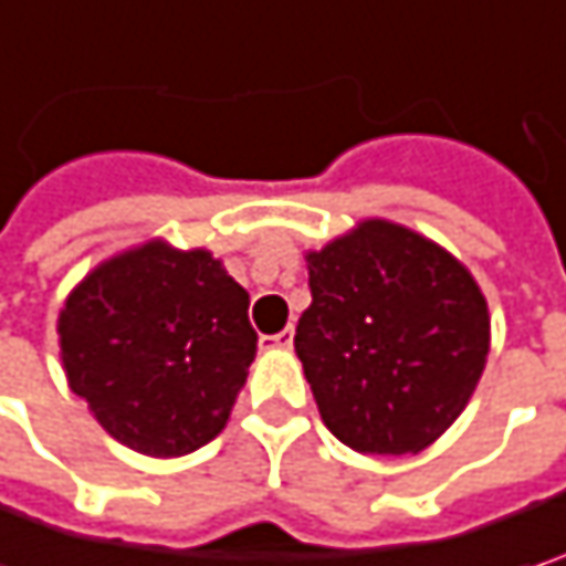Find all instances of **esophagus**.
Segmentation results:
<instances>
[{
	"mask_svg": "<svg viewBox=\"0 0 566 566\" xmlns=\"http://www.w3.org/2000/svg\"><path fill=\"white\" fill-rule=\"evenodd\" d=\"M291 343H294V331H291V327H284L279 334L262 336V339H259L262 349H291Z\"/></svg>",
	"mask_w": 566,
	"mask_h": 566,
	"instance_id": "esophagus-1",
	"label": "esophagus"
}]
</instances>
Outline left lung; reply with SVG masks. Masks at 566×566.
Here are the masks:
<instances>
[{
	"mask_svg": "<svg viewBox=\"0 0 566 566\" xmlns=\"http://www.w3.org/2000/svg\"><path fill=\"white\" fill-rule=\"evenodd\" d=\"M304 259L311 307L294 349L331 434L373 457L431 447L486 369L489 307L476 279L388 220H363Z\"/></svg>",
	"mask_w": 566,
	"mask_h": 566,
	"instance_id": "left-lung-1",
	"label": "left lung"
}]
</instances>
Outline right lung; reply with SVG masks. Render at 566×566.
<instances>
[{
    "label": "right lung",
    "mask_w": 566,
    "mask_h": 566,
    "mask_svg": "<svg viewBox=\"0 0 566 566\" xmlns=\"http://www.w3.org/2000/svg\"><path fill=\"white\" fill-rule=\"evenodd\" d=\"M57 336L74 395L145 457L193 453L227 428L259 339L223 262L165 239L99 262L67 294Z\"/></svg>",
    "instance_id": "obj_1"
}]
</instances>
